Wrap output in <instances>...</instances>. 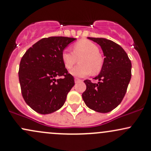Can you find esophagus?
Instances as JSON below:
<instances>
[{"mask_svg":"<svg viewBox=\"0 0 151 151\" xmlns=\"http://www.w3.org/2000/svg\"><path fill=\"white\" fill-rule=\"evenodd\" d=\"M81 79H79V78H75V82L76 83H78V82H79V81H81Z\"/></svg>","mask_w":151,"mask_h":151,"instance_id":"1","label":"esophagus"}]
</instances>
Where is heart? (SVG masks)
<instances>
[{
  "instance_id": "1",
  "label": "heart",
  "mask_w": 151,
  "mask_h": 151,
  "mask_svg": "<svg viewBox=\"0 0 151 151\" xmlns=\"http://www.w3.org/2000/svg\"><path fill=\"white\" fill-rule=\"evenodd\" d=\"M78 65H76L70 71L71 75L77 77H84L91 72L97 73L103 65V58L99 54V48L93 42L82 40L73 46V51L69 49L63 50L61 58L65 67L70 69L80 58Z\"/></svg>"
}]
</instances>
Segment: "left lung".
<instances>
[{
	"instance_id": "1",
	"label": "left lung",
	"mask_w": 151,
	"mask_h": 151,
	"mask_svg": "<svg viewBox=\"0 0 151 151\" xmlns=\"http://www.w3.org/2000/svg\"><path fill=\"white\" fill-rule=\"evenodd\" d=\"M101 46L104 60L101 72L93 83L84 81L86 89L82 98L86 105L97 112L107 113L122 101L131 79L132 64L127 54L118 44L104 38L88 37Z\"/></svg>"
}]
</instances>
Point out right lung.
Returning <instances> with one entry per match:
<instances>
[{
  "mask_svg": "<svg viewBox=\"0 0 151 151\" xmlns=\"http://www.w3.org/2000/svg\"><path fill=\"white\" fill-rule=\"evenodd\" d=\"M75 40L66 37L43 38L22 58L19 78L22 96L37 112L47 114L60 109L75 84L61 58L63 50ZM56 77L62 78L55 79Z\"/></svg>",
  "mask_w": 151,
  "mask_h": 151,
  "instance_id": "1",
  "label": "right lung"
}]
</instances>
